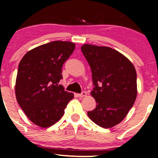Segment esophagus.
<instances>
[{"label": "esophagus", "mask_w": 158, "mask_h": 158, "mask_svg": "<svg viewBox=\"0 0 158 158\" xmlns=\"http://www.w3.org/2000/svg\"><path fill=\"white\" fill-rule=\"evenodd\" d=\"M86 96H87V93H86L85 91H83V92H82L81 94H78V96L81 97V98H83V97H85Z\"/></svg>", "instance_id": "esophagus-1"}]
</instances>
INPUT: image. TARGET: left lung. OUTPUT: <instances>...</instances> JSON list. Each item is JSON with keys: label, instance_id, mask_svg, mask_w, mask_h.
Here are the masks:
<instances>
[{"label": "left lung", "instance_id": "left-lung-1", "mask_svg": "<svg viewBox=\"0 0 158 158\" xmlns=\"http://www.w3.org/2000/svg\"><path fill=\"white\" fill-rule=\"evenodd\" d=\"M81 50L91 69L95 85L90 95L96 107L88 116L98 126L111 128L126 117L137 98L135 68L111 47L85 44Z\"/></svg>", "mask_w": 158, "mask_h": 158}]
</instances>
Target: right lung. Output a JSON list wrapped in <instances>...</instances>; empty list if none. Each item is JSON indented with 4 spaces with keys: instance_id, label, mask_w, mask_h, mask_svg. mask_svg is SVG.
I'll list each match as a JSON object with an SVG mask.
<instances>
[{
    "instance_id": "obj_1",
    "label": "right lung",
    "mask_w": 158,
    "mask_h": 158,
    "mask_svg": "<svg viewBox=\"0 0 158 158\" xmlns=\"http://www.w3.org/2000/svg\"><path fill=\"white\" fill-rule=\"evenodd\" d=\"M75 44L55 41L31 49L19 64L15 85L18 103L34 124L47 128L57 122L74 97L58 85L62 67L75 50Z\"/></svg>"
}]
</instances>
